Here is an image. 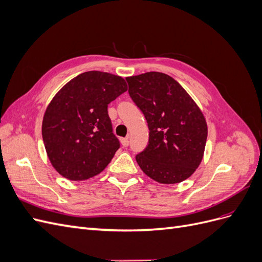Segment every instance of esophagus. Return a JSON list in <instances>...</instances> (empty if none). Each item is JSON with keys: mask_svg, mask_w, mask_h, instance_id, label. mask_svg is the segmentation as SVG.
<instances>
[{"mask_svg": "<svg viewBox=\"0 0 262 262\" xmlns=\"http://www.w3.org/2000/svg\"><path fill=\"white\" fill-rule=\"evenodd\" d=\"M121 143H122V145H123L124 147L128 146V145H129V143H130V141H129V137L123 138V139L121 140Z\"/></svg>", "mask_w": 262, "mask_h": 262, "instance_id": "esophagus-1", "label": "esophagus"}]
</instances>
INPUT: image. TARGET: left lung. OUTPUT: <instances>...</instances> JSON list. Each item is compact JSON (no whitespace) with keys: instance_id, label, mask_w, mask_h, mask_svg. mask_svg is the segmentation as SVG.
<instances>
[{"instance_id":"obj_1","label":"left lung","mask_w":262,"mask_h":262,"mask_svg":"<svg viewBox=\"0 0 262 262\" xmlns=\"http://www.w3.org/2000/svg\"><path fill=\"white\" fill-rule=\"evenodd\" d=\"M129 95L148 125V143L136 160L161 184L189 178L200 165L208 126L199 107L167 74L147 72L125 78Z\"/></svg>"}]
</instances>
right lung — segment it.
Here are the masks:
<instances>
[{
  "instance_id": "right-lung-1",
  "label": "right lung",
  "mask_w": 262,
  "mask_h": 262,
  "mask_svg": "<svg viewBox=\"0 0 262 262\" xmlns=\"http://www.w3.org/2000/svg\"><path fill=\"white\" fill-rule=\"evenodd\" d=\"M126 90L122 77L90 71L74 77L55 95L43 116L42 139L60 175L85 180L107 167L120 147L108 105Z\"/></svg>"
}]
</instances>
